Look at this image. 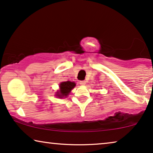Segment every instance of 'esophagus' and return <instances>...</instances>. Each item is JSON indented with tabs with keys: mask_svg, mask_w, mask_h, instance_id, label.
Listing matches in <instances>:
<instances>
[{
	"mask_svg": "<svg viewBox=\"0 0 153 153\" xmlns=\"http://www.w3.org/2000/svg\"><path fill=\"white\" fill-rule=\"evenodd\" d=\"M79 85H82V86L85 85H86V81H85V80H81V81H79Z\"/></svg>",
	"mask_w": 153,
	"mask_h": 153,
	"instance_id": "34e87169",
	"label": "esophagus"
}]
</instances>
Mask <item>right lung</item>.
Listing matches in <instances>:
<instances>
[{
    "mask_svg": "<svg viewBox=\"0 0 153 153\" xmlns=\"http://www.w3.org/2000/svg\"><path fill=\"white\" fill-rule=\"evenodd\" d=\"M76 84L74 82L66 81L61 82L59 85V91L56 93V96L58 98H66L71 90L76 87Z\"/></svg>",
    "mask_w": 153,
    "mask_h": 153,
    "instance_id": "add662e5",
    "label": "right lung"
}]
</instances>
